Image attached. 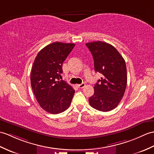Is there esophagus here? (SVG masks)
<instances>
[{
  "instance_id": "1",
  "label": "esophagus",
  "mask_w": 154,
  "mask_h": 154,
  "mask_svg": "<svg viewBox=\"0 0 154 154\" xmlns=\"http://www.w3.org/2000/svg\"><path fill=\"white\" fill-rule=\"evenodd\" d=\"M77 87L79 88H83L85 87V83H82L81 84H79V85H77Z\"/></svg>"
}]
</instances>
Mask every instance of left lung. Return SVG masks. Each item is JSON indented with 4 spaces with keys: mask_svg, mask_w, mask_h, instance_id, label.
<instances>
[{
    "mask_svg": "<svg viewBox=\"0 0 154 154\" xmlns=\"http://www.w3.org/2000/svg\"><path fill=\"white\" fill-rule=\"evenodd\" d=\"M86 46L93 57L95 71L102 75L94 85V93L89 98V103L96 109L109 112L118 106L125 91V61L114 46L107 42H91Z\"/></svg>",
    "mask_w": 154,
    "mask_h": 154,
    "instance_id": "left-lung-1",
    "label": "left lung"
}]
</instances>
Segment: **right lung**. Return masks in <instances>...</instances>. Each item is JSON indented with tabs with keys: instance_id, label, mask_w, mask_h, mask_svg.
Returning a JSON list of instances; mask_svg holds the SVG:
<instances>
[{
	"instance_id": "obj_1",
	"label": "right lung",
	"mask_w": 154,
	"mask_h": 154,
	"mask_svg": "<svg viewBox=\"0 0 154 154\" xmlns=\"http://www.w3.org/2000/svg\"><path fill=\"white\" fill-rule=\"evenodd\" d=\"M75 44L55 42L37 54L31 73V85L41 108L50 113L58 114L69 108L75 90L61 80L62 64Z\"/></svg>"
}]
</instances>
